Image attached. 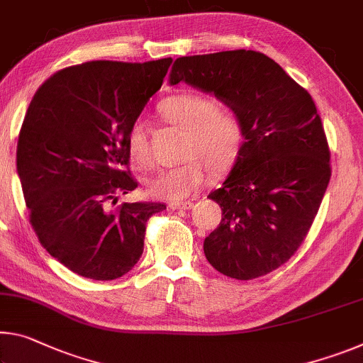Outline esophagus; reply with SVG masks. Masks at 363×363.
<instances>
[{"mask_svg": "<svg viewBox=\"0 0 363 363\" xmlns=\"http://www.w3.org/2000/svg\"><path fill=\"white\" fill-rule=\"evenodd\" d=\"M192 206H194V202H191V200H186V202L169 203V208H172V210H191Z\"/></svg>", "mask_w": 363, "mask_h": 363, "instance_id": "34e87169", "label": "esophagus"}]
</instances>
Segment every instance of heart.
<instances>
[{"instance_id":"b5f03b06","label":"heart","mask_w":363,"mask_h":363,"mask_svg":"<svg viewBox=\"0 0 363 363\" xmlns=\"http://www.w3.org/2000/svg\"><path fill=\"white\" fill-rule=\"evenodd\" d=\"M158 113L166 123L186 132L182 142V163L160 171L148 181L153 197L181 200L199 191L208 177L233 168L242 153L245 130L240 114L233 106L216 103L195 91H179L160 101ZM129 157L142 168L152 164L147 125L135 121L128 132Z\"/></svg>"}]
</instances>
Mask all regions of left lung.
<instances>
[{
	"label": "left lung",
	"mask_w": 363,
	"mask_h": 363,
	"mask_svg": "<svg viewBox=\"0 0 363 363\" xmlns=\"http://www.w3.org/2000/svg\"><path fill=\"white\" fill-rule=\"evenodd\" d=\"M169 82L215 94L244 123L242 153L208 195L223 216L203 242L206 260L240 281L272 273L307 238L331 177L315 101L278 62L252 50L177 57Z\"/></svg>",
	"instance_id": "left-lung-1"
}]
</instances>
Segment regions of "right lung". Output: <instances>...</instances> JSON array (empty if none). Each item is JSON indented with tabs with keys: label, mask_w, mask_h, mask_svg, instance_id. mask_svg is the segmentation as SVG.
Wrapping results in <instances>:
<instances>
[{
	"label": "right lung",
	"mask_w": 363,
	"mask_h": 363,
	"mask_svg": "<svg viewBox=\"0 0 363 363\" xmlns=\"http://www.w3.org/2000/svg\"><path fill=\"white\" fill-rule=\"evenodd\" d=\"M172 60L89 61L45 80L17 142V174L28 221L45 249L71 272L96 281L130 272L160 202L121 203L139 186L125 140L160 90Z\"/></svg>",
	"instance_id": "right-lung-1"
}]
</instances>
